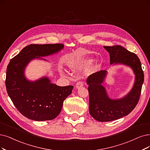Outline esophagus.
Returning <instances> with one entry per match:
<instances>
[{"label": "esophagus", "instance_id": "esophagus-1", "mask_svg": "<svg viewBox=\"0 0 150 150\" xmlns=\"http://www.w3.org/2000/svg\"><path fill=\"white\" fill-rule=\"evenodd\" d=\"M84 85V83L82 81H79L76 84V89H79V88H80L81 87H83Z\"/></svg>", "mask_w": 150, "mask_h": 150}]
</instances>
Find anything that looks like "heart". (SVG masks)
Segmentation results:
<instances>
[{"label": "heart", "mask_w": 150, "mask_h": 150, "mask_svg": "<svg viewBox=\"0 0 150 150\" xmlns=\"http://www.w3.org/2000/svg\"><path fill=\"white\" fill-rule=\"evenodd\" d=\"M92 62H93L92 59L76 60L74 62L69 64V67L70 71L71 72V73L75 74L81 71L83 69H85L86 67L91 65Z\"/></svg>", "instance_id": "b5f03b06"}]
</instances>
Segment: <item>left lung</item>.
<instances>
[{"label": "left lung", "mask_w": 150, "mask_h": 150, "mask_svg": "<svg viewBox=\"0 0 150 150\" xmlns=\"http://www.w3.org/2000/svg\"><path fill=\"white\" fill-rule=\"evenodd\" d=\"M109 52L110 64H121L131 67L135 75L134 86L127 95L119 99L109 98L102 85L107 75L106 70L95 72L88 77L90 114L99 122L117 120L130 114L137 106L141 95L144 74L140 60L135 54L124 47L115 45L104 46Z\"/></svg>", "instance_id": "8db88e82"}]
</instances>
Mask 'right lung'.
Wrapping results in <instances>:
<instances>
[{"instance_id":"1","label":"right lung","mask_w":150,"mask_h":150,"mask_svg":"<svg viewBox=\"0 0 150 150\" xmlns=\"http://www.w3.org/2000/svg\"><path fill=\"white\" fill-rule=\"evenodd\" d=\"M62 44H30L11 59L7 69L5 86L16 108L25 117L36 121L55 119L62 110L65 99L71 93L73 86H59L47 77L31 81L24 74L26 65L33 59H46L60 51Z\"/></svg>"}]
</instances>
